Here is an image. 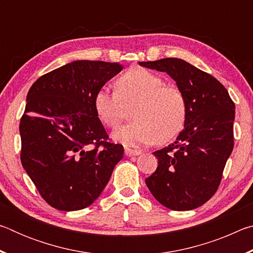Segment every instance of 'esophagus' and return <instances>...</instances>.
<instances>
[{"label": "esophagus", "instance_id": "esophagus-1", "mask_svg": "<svg viewBox=\"0 0 253 253\" xmlns=\"http://www.w3.org/2000/svg\"><path fill=\"white\" fill-rule=\"evenodd\" d=\"M125 154L127 156H137V155H140L142 152L138 151V149H132L129 147H126L125 148Z\"/></svg>", "mask_w": 253, "mask_h": 253}]
</instances>
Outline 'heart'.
Masks as SVG:
<instances>
[{
	"instance_id": "1",
	"label": "heart",
	"mask_w": 253,
	"mask_h": 253,
	"mask_svg": "<svg viewBox=\"0 0 253 253\" xmlns=\"http://www.w3.org/2000/svg\"><path fill=\"white\" fill-rule=\"evenodd\" d=\"M131 109L132 121L114 132L125 145L168 143L181 134L187 121V100L176 85L145 68H131L115 83V91L101 88L93 108L105 126L116 128Z\"/></svg>"
}]
</instances>
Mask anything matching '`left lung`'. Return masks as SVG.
<instances>
[{
    "label": "left lung",
    "instance_id": "left-lung-1",
    "mask_svg": "<svg viewBox=\"0 0 253 253\" xmlns=\"http://www.w3.org/2000/svg\"><path fill=\"white\" fill-rule=\"evenodd\" d=\"M166 72L187 100L185 127L172 145L156 151L158 166L145 182L158 202L174 211L203 205L215 194L233 149L234 102L219 80L182 59L139 62Z\"/></svg>",
    "mask_w": 253,
    "mask_h": 253
}]
</instances>
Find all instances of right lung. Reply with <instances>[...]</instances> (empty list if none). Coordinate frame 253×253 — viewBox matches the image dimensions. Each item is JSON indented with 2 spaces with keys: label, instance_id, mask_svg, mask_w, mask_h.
Here are the masks:
<instances>
[{
  "label": "right lung",
  "instance_id": "add662e5",
  "mask_svg": "<svg viewBox=\"0 0 253 253\" xmlns=\"http://www.w3.org/2000/svg\"><path fill=\"white\" fill-rule=\"evenodd\" d=\"M123 67L78 60L41 76L20 122L21 163L41 198L60 211L93 203L124 156L93 108V97Z\"/></svg>",
  "mask_w": 253,
  "mask_h": 253
}]
</instances>
